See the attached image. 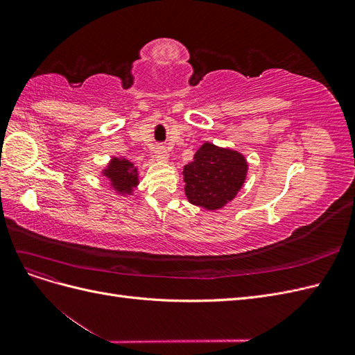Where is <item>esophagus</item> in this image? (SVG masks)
Here are the masks:
<instances>
[{"instance_id":"esophagus-1","label":"esophagus","mask_w":355,"mask_h":355,"mask_svg":"<svg viewBox=\"0 0 355 355\" xmlns=\"http://www.w3.org/2000/svg\"><path fill=\"white\" fill-rule=\"evenodd\" d=\"M155 158L158 161H167L168 158V151L164 146H157L155 148Z\"/></svg>"}]
</instances>
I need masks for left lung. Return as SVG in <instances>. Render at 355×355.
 <instances>
[{
	"instance_id": "1",
	"label": "left lung",
	"mask_w": 355,
	"mask_h": 355,
	"mask_svg": "<svg viewBox=\"0 0 355 355\" xmlns=\"http://www.w3.org/2000/svg\"><path fill=\"white\" fill-rule=\"evenodd\" d=\"M247 163L232 149L204 144L194 159L184 167L185 194L196 206L216 210L231 201L241 189Z\"/></svg>"
}]
</instances>
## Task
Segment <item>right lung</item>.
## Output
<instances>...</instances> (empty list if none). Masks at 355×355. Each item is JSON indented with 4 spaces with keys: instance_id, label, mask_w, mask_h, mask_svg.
<instances>
[{
    "instance_id": "add662e5",
    "label": "right lung",
    "mask_w": 355,
    "mask_h": 355,
    "mask_svg": "<svg viewBox=\"0 0 355 355\" xmlns=\"http://www.w3.org/2000/svg\"><path fill=\"white\" fill-rule=\"evenodd\" d=\"M105 176L120 192H130L137 185V168L127 159L112 158L108 168L105 170Z\"/></svg>"
}]
</instances>
